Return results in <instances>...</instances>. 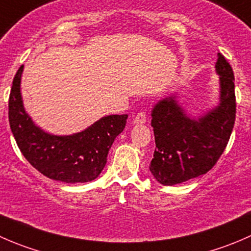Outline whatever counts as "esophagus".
<instances>
[{"instance_id":"obj_1","label":"esophagus","mask_w":251,"mask_h":251,"mask_svg":"<svg viewBox=\"0 0 251 251\" xmlns=\"http://www.w3.org/2000/svg\"><path fill=\"white\" fill-rule=\"evenodd\" d=\"M146 121L147 114L144 113V111H140V113L135 116V119H133V124H135V125H142V124H144Z\"/></svg>"}]
</instances>
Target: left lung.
<instances>
[{
  "label": "left lung",
  "instance_id": "left-lung-1",
  "mask_svg": "<svg viewBox=\"0 0 251 251\" xmlns=\"http://www.w3.org/2000/svg\"><path fill=\"white\" fill-rule=\"evenodd\" d=\"M215 69L220 76V98L212 109L192 118L173 95L151 110L156 148L149 170L164 186L206 174L228 143L235 120L234 75L221 53H217Z\"/></svg>",
  "mask_w": 251,
  "mask_h": 251
}]
</instances>
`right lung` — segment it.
<instances>
[{
	"label": "right lung",
	"instance_id": "obj_1",
	"mask_svg": "<svg viewBox=\"0 0 251 251\" xmlns=\"http://www.w3.org/2000/svg\"><path fill=\"white\" fill-rule=\"evenodd\" d=\"M24 65L13 78L8 102L12 133L27 161L50 179L65 183H83L100 176L109 149L126 125L127 114L103 116L77 133L57 136L36 125L25 111L20 81Z\"/></svg>",
	"mask_w": 251,
	"mask_h": 251
}]
</instances>
